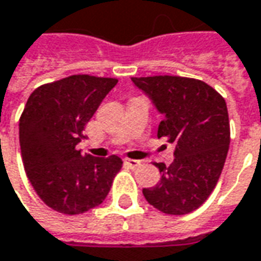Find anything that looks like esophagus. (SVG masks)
Wrapping results in <instances>:
<instances>
[{"label":"esophagus","instance_id":"esophagus-1","mask_svg":"<svg viewBox=\"0 0 261 261\" xmlns=\"http://www.w3.org/2000/svg\"><path fill=\"white\" fill-rule=\"evenodd\" d=\"M125 163H127V164H128L131 168H137L141 166V161L134 160V159H125Z\"/></svg>","mask_w":261,"mask_h":261}]
</instances>
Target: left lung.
<instances>
[{
    "label": "left lung",
    "mask_w": 261,
    "mask_h": 261,
    "mask_svg": "<svg viewBox=\"0 0 261 261\" xmlns=\"http://www.w3.org/2000/svg\"><path fill=\"white\" fill-rule=\"evenodd\" d=\"M131 80L163 114L157 137L174 144V161L168 167L155 163L160 181L143 189V194L166 214H189L212 194L227 157L226 101L213 87L196 79L154 75Z\"/></svg>",
    "instance_id": "obj_1"
}]
</instances>
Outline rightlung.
I'll list each match as a JSON object with an SVG mask.
<instances>
[{
    "label": "right lung",
    "instance_id": "right-lung-1",
    "mask_svg": "<svg viewBox=\"0 0 261 261\" xmlns=\"http://www.w3.org/2000/svg\"><path fill=\"white\" fill-rule=\"evenodd\" d=\"M117 79L70 75L35 88L19 118V145L27 177L53 210L83 214L107 197L123 166L118 155L97 159L77 144Z\"/></svg>",
    "mask_w": 261,
    "mask_h": 261
}]
</instances>
